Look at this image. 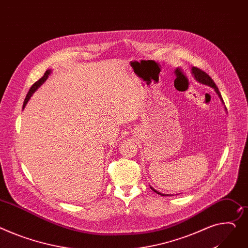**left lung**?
I'll use <instances>...</instances> for the list:
<instances>
[{"instance_id": "8db88e82", "label": "left lung", "mask_w": 248, "mask_h": 248, "mask_svg": "<svg viewBox=\"0 0 248 248\" xmlns=\"http://www.w3.org/2000/svg\"><path fill=\"white\" fill-rule=\"evenodd\" d=\"M192 70H193V73H194V75H195L196 79H197L199 82H201V83H202V84H206V85H208V86H211V87L215 88V90H216L217 93L218 94V96L221 98V95H220V93H219V91H218V88L217 87L216 83L214 82V80L212 79L211 76H209L206 72H204L203 70H202L201 68H198V67H193ZM221 100H222V98H221ZM151 188H152V190H154L155 193H157V194H159V195H161V196H169V195H164V194H162V193L157 192V190H156L155 188L152 187V186H151Z\"/></svg>"}]
</instances>
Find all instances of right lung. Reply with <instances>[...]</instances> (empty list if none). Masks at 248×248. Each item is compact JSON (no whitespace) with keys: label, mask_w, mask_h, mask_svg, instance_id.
<instances>
[{"label":"right lung","mask_w":248,"mask_h":248,"mask_svg":"<svg viewBox=\"0 0 248 248\" xmlns=\"http://www.w3.org/2000/svg\"><path fill=\"white\" fill-rule=\"evenodd\" d=\"M50 73V71L49 70H46V72H45V74H44V76L42 78H40L39 80H37L36 82H34L32 85H31V87L30 88V90H29V92H28V94H27V96H26V99H25V101H24V106H23V108H25V106H26V104L28 103V101H29V99L31 98V96L32 95V93L39 88L45 81H46V79L47 78V76H48V74Z\"/></svg>","instance_id":"right-lung-1"}]
</instances>
